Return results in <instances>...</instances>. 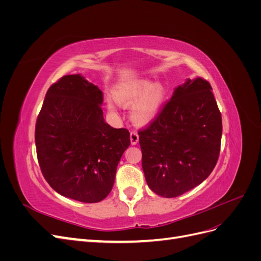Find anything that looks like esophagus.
<instances>
[{
	"label": "esophagus",
	"instance_id": "1",
	"mask_svg": "<svg viewBox=\"0 0 261 261\" xmlns=\"http://www.w3.org/2000/svg\"><path fill=\"white\" fill-rule=\"evenodd\" d=\"M138 140H139V136H138L137 132H134V130L130 132V144L136 145L138 143Z\"/></svg>",
	"mask_w": 261,
	"mask_h": 261
}]
</instances>
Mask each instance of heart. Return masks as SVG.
Instances as JSON below:
<instances>
[{"mask_svg":"<svg viewBox=\"0 0 261 261\" xmlns=\"http://www.w3.org/2000/svg\"><path fill=\"white\" fill-rule=\"evenodd\" d=\"M113 96L117 103L123 107H132L140 99L132 110V120L137 125H146L160 111L167 97V90L160 83L153 85L152 82L143 81L117 89ZM107 106L110 112L116 113V108L112 101H108Z\"/></svg>","mask_w":261,"mask_h":261,"instance_id":"heart-1","label":"heart"}]
</instances>
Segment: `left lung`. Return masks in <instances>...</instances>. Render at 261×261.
Instances as JSON below:
<instances>
[{"label":"left lung","mask_w":261,"mask_h":261,"mask_svg":"<svg viewBox=\"0 0 261 261\" xmlns=\"http://www.w3.org/2000/svg\"><path fill=\"white\" fill-rule=\"evenodd\" d=\"M203 78L178 86L152 122L139 130L149 188L173 198L201 184L220 154L222 118Z\"/></svg>","instance_id":"left-lung-1"}]
</instances>
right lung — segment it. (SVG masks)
Segmentation results:
<instances>
[{"label": "right lung", "mask_w": 261, "mask_h": 261, "mask_svg": "<svg viewBox=\"0 0 261 261\" xmlns=\"http://www.w3.org/2000/svg\"><path fill=\"white\" fill-rule=\"evenodd\" d=\"M103 93L80 74L46 91L35 130L38 162L49 185L82 202H99L112 191L116 168L130 145L129 132L105 122Z\"/></svg>", "instance_id": "1"}]
</instances>
